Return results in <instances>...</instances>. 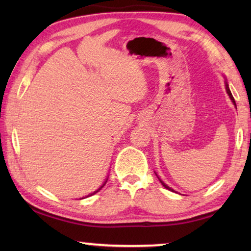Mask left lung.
<instances>
[{
	"label": "left lung",
	"instance_id": "left-lung-1",
	"mask_svg": "<svg viewBox=\"0 0 251 251\" xmlns=\"http://www.w3.org/2000/svg\"><path fill=\"white\" fill-rule=\"evenodd\" d=\"M225 83H226V92H227V94L229 95V97H230V100H232V103H233V105H235V106H236V101H235V100H233V97H232V94H231V92H230V90H229V87H228V84H227V82H225ZM158 179H159V181L161 182V185H163V186L165 187V188H166V189H168V190H172V192H174V189H172V188H171V187H169V186H167L166 184H165V182H164V181H161V179H160V178H158Z\"/></svg>",
	"mask_w": 251,
	"mask_h": 251
}]
</instances>
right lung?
Returning <instances> with one entry per match:
<instances>
[{"label":"right lung","instance_id":"obj_1","mask_svg":"<svg viewBox=\"0 0 251 251\" xmlns=\"http://www.w3.org/2000/svg\"><path fill=\"white\" fill-rule=\"evenodd\" d=\"M106 181H107V180H106ZM106 181L104 182V184H103V186H100V188L96 190V192H94V193H92V194H90V195H88V196H86V197H90V196H92V195H94V194H96V193H99V190H100V189H101V188H103V187L105 186V184H106ZM82 199H83V198H82Z\"/></svg>","mask_w":251,"mask_h":251}]
</instances>
